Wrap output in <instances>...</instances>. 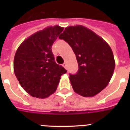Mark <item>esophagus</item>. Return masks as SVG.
<instances>
[{
  "instance_id": "esophagus-1",
  "label": "esophagus",
  "mask_w": 130,
  "mask_h": 130,
  "mask_svg": "<svg viewBox=\"0 0 130 130\" xmlns=\"http://www.w3.org/2000/svg\"><path fill=\"white\" fill-rule=\"evenodd\" d=\"M62 66H63V67L64 68H66H66H67V64H66V62H64V64H62Z\"/></svg>"
}]
</instances>
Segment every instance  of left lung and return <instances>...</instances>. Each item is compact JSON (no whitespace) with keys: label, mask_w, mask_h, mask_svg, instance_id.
<instances>
[{"label":"left lung","mask_w":130,"mask_h":130,"mask_svg":"<svg viewBox=\"0 0 130 130\" xmlns=\"http://www.w3.org/2000/svg\"><path fill=\"white\" fill-rule=\"evenodd\" d=\"M59 38L70 45L78 62L77 73L70 74L73 90L84 97H92L104 90L115 67L107 43L82 25L66 27Z\"/></svg>","instance_id":"obj_1"}]
</instances>
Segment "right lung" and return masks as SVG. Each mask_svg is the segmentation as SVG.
Masks as SVG:
<instances>
[{"label":"right lung","instance_id":"add662e5","mask_svg":"<svg viewBox=\"0 0 130 130\" xmlns=\"http://www.w3.org/2000/svg\"><path fill=\"white\" fill-rule=\"evenodd\" d=\"M64 28L48 26L23 42L15 55L16 77L30 96L45 98L57 90L60 76L67 71L55 62L51 47Z\"/></svg>","mask_w":130,"mask_h":130}]
</instances>
